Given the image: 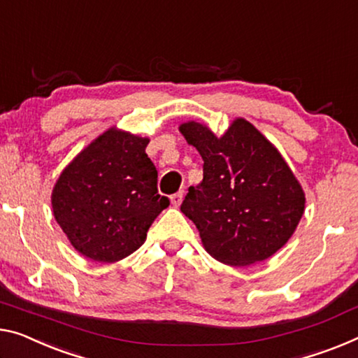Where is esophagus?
<instances>
[{"instance_id":"1","label":"esophagus","mask_w":358,"mask_h":358,"mask_svg":"<svg viewBox=\"0 0 358 358\" xmlns=\"http://www.w3.org/2000/svg\"><path fill=\"white\" fill-rule=\"evenodd\" d=\"M182 198H184V192H178V194L171 195V203H173V206L178 208V206L180 205V203H182Z\"/></svg>"}]
</instances>
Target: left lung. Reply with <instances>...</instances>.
<instances>
[{
    "label": "left lung",
    "instance_id": "8db88e82",
    "mask_svg": "<svg viewBox=\"0 0 358 358\" xmlns=\"http://www.w3.org/2000/svg\"><path fill=\"white\" fill-rule=\"evenodd\" d=\"M179 131L203 158V180L180 205L210 255L243 267L275 255L304 214L306 196L277 148L236 118L221 137L189 122Z\"/></svg>",
    "mask_w": 358,
    "mask_h": 358
}]
</instances>
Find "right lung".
Here are the masks:
<instances>
[{
	"mask_svg": "<svg viewBox=\"0 0 358 358\" xmlns=\"http://www.w3.org/2000/svg\"><path fill=\"white\" fill-rule=\"evenodd\" d=\"M147 137L110 128L73 158L52 189V213L73 248L117 262L147 238L169 200L157 189Z\"/></svg>",
	"mask_w": 358,
	"mask_h": 358,
	"instance_id": "right-lung-1",
	"label": "right lung"
}]
</instances>
